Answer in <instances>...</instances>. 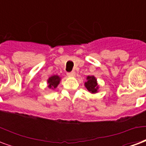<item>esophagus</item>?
<instances>
[{
	"label": "esophagus",
	"instance_id": "1",
	"mask_svg": "<svg viewBox=\"0 0 146 146\" xmlns=\"http://www.w3.org/2000/svg\"><path fill=\"white\" fill-rule=\"evenodd\" d=\"M76 74V73L74 72V71H72V72H70V73H67V75L69 76H74Z\"/></svg>",
	"mask_w": 146,
	"mask_h": 146
}]
</instances>
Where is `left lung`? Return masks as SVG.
Masks as SVG:
<instances>
[{
	"label": "left lung",
	"instance_id": "left-lung-1",
	"mask_svg": "<svg viewBox=\"0 0 146 146\" xmlns=\"http://www.w3.org/2000/svg\"><path fill=\"white\" fill-rule=\"evenodd\" d=\"M85 86L91 93H97L99 86L94 76H88L86 77V82H85Z\"/></svg>",
	"mask_w": 146,
	"mask_h": 146
}]
</instances>
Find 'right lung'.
<instances>
[{
    "mask_svg": "<svg viewBox=\"0 0 146 146\" xmlns=\"http://www.w3.org/2000/svg\"><path fill=\"white\" fill-rule=\"evenodd\" d=\"M60 77L57 75H53L49 78L47 80V83H48V87L50 89H56L59 85L60 82Z\"/></svg>",
    "mask_w": 146,
    "mask_h": 146,
    "instance_id": "1",
    "label": "right lung"
}]
</instances>
